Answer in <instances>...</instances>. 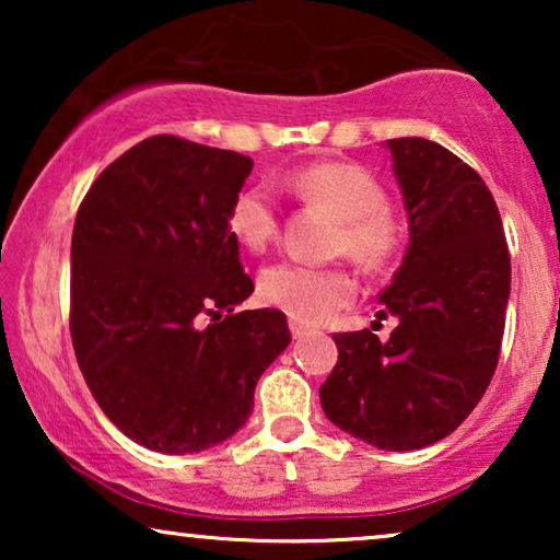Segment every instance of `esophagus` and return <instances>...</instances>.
Returning <instances> with one entry per match:
<instances>
[{
  "label": "esophagus",
  "mask_w": 560,
  "mask_h": 560,
  "mask_svg": "<svg viewBox=\"0 0 560 560\" xmlns=\"http://www.w3.org/2000/svg\"><path fill=\"white\" fill-rule=\"evenodd\" d=\"M305 331H308V328H305L303 324H298V320H290V334H293V339H301V336H305Z\"/></svg>",
  "instance_id": "34e87169"
}]
</instances>
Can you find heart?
I'll return each mask as SVG.
<instances>
[{"label": "heart", "instance_id": "b5f03b06", "mask_svg": "<svg viewBox=\"0 0 560 560\" xmlns=\"http://www.w3.org/2000/svg\"><path fill=\"white\" fill-rule=\"evenodd\" d=\"M298 201L334 219L328 252L349 257L366 275L389 270L408 242V219L387 201V188L370 167L343 160L311 163L285 175ZM226 229L244 249L262 252L278 240L280 211L265 186L236 190ZM257 293L298 324H324L354 298V280L343 267L280 262L259 275Z\"/></svg>", "mask_w": 560, "mask_h": 560}]
</instances>
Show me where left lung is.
I'll return each instance as SVG.
<instances>
[{"mask_svg":"<svg viewBox=\"0 0 560 560\" xmlns=\"http://www.w3.org/2000/svg\"><path fill=\"white\" fill-rule=\"evenodd\" d=\"M408 209L410 244L370 328L334 334L339 362L320 385L326 418L377 448L446 439L487 393L500 362L510 249L481 175L423 137L387 140ZM377 324V320H374Z\"/></svg>","mask_w":560,"mask_h":560,"instance_id":"left-lung-1","label":"left lung"}]
</instances>
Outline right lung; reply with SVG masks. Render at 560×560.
I'll return each instance as SVG.
<instances>
[{
  "label": "right lung",
  "mask_w": 560,
  "mask_h": 560,
  "mask_svg": "<svg viewBox=\"0 0 560 560\" xmlns=\"http://www.w3.org/2000/svg\"><path fill=\"white\" fill-rule=\"evenodd\" d=\"M252 158L155 135L91 183L71 240V339L127 439L194 454L240 431L290 343L285 313L242 311L255 282L226 211Z\"/></svg>",
  "instance_id": "right-lung-1"
}]
</instances>
